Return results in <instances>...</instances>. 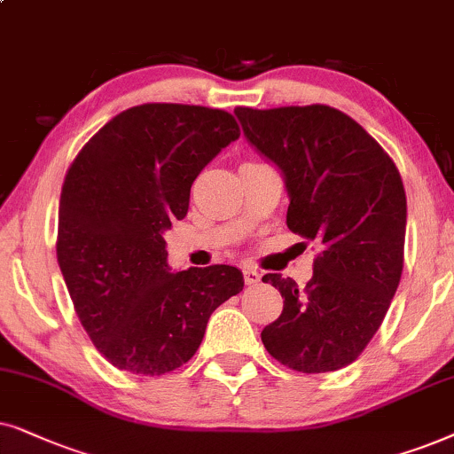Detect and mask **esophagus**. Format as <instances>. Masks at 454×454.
<instances>
[{
    "label": "esophagus",
    "mask_w": 454,
    "mask_h": 454,
    "mask_svg": "<svg viewBox=\"0 0 454 454\" xmlns=\"http://www.w3.org/2000/svg\"><path fill=\"white\" fill-rule=\"evenodd\" d=\"M243 276H245V284H257L259 280H262V276H259V271L257 270H253V268H245L243 270Z\"/></svg>",
    "instance_id": "obj_1"
}]
</instances>
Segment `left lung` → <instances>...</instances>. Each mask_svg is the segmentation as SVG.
Here are the masks:
<instances>
[{"mask_svg":"<svg viewBox=\"0 0 454 454\" xmlns=\"http://www.w3.org/2000/svg\"><path fill=\"white\" fill-rule=\"evenodd\" d=\"M253 147L282 172L286 226L317 240L313 278L280 274V317L262 332L276 361L303 373L353 364L384 322L403 274L407 197L395 161L364 126L330 106L237 107Z\"/></svg>","mask_w":454,"mask_h":454,"instance_id":"obj_1","label":"left lung"}]
</instances>
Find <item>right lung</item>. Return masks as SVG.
Instances as JSON below:
<instances>
[{"label":"right lung","instance_id":"obj_1","mask_svg":"<svg viewBox=\"0 0 454 454\" xmlns=\"http://www.w3.org/2000/svg\"><path fill=\"white\" fill-rule=\"evenodd\" d=\"M240 137L223 110L143 104L112 118L66 174L58 263L76 316L118 370L161 376L197 353L209 316L245 286L232 265L170 271L164 232L191 186Z\"/></svg>","mask_w":454,"mask_h":454}]
</instances>
